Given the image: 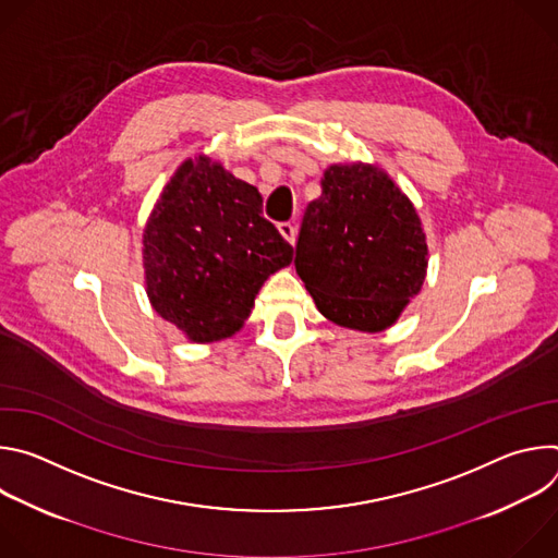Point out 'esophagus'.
Returning a JSON list of instances; mask_svg holds the SVG:
<instances>
[{"label":"esophagus","instance_id":"obj_1","mask_svg":"<svg viewBox=\"0 0 558 558\" xmlns=\"http://www.w3.org/2000/svg\"><path fill=\"white\" fill-rule=\"evenodd\" d=\"M278 231L284 235L287 243H295V227L291 222H278Z\"/></svg>","mask_w":558,"mask_h":558}]
</instances>
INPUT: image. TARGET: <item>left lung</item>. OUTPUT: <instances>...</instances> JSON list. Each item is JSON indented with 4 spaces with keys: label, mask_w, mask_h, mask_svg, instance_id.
<instances>
[{
    "label": "left lung",
    "mask_w": 558,
    "mask_h": 558,
    "mask_svg": "<svg viewBox=\"0 0 558 558\" xmlns=\"http://www.w3.org/2000/svg\"><path fill=\"white\" fill-rule=\"evenodd\" d=\"M308 203L295 271L317 311L355 331L390 327L424 284L426 235L413 203L373 166H331Z\"/></svg>",
    "instance_id": "1"
}]
</instances>
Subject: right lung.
I'll list each match as a JSON object with an SVG mask.
<instances>
[{"label": "right lung", "mask_w": 558, "mask_h": 558, "mask_svg": "<svg viewBox=\"0 0 558 558\" xmlns=\"http://www.w3.org/2000/svg\"><path fill=\"white\" fill-rule=\"evenodd\" d=\"M291 258L260 192L203 156L177 170L143 233L149 302L194 342L241 329L263 282Z\"/></svg>", "instance_id": "right-lung-1"}]
</instances>
